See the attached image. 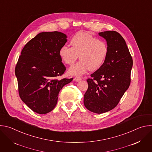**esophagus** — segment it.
<instances>
[{"instance_id":"34e87169","label":"esophagus","mask_w":152,"mask_h":152,"mask_svg":"<svg viewBox=\"0 0 152 152\" xmlns=\"http://www.w3.org/2000/svg\"><path fill=\"white\" fill-rule=\"evenodd\" d=\"M75 79L76 82H79L80 81L81 79H82V77L80 76H75Z\"/></svg>"}]
</instances>
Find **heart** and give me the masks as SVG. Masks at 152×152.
Instances as JSON below:
<instances>
[{
    "label": "heart",
    "instance_id": "heart-1",
    "mask_svg": "<svg viewBox=\"0 0 152 152\" xmlns=\"http://www.w3.org/2000/svg\"><path fill=\"white\" fill-rule=\"evenodd\" d=\"M72 47L63 46L59 55L65 64L72 66L79 56L80 61L71 67L69 73L71 75H80L88 70L95 71L104 63L107 55L106 43L91 35L80 32L70 40Z\"/></svg>",
    "mask_w": 152,
    "mask_h": 152
}]
</instances>
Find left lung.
Masks as SVG:
<instances>
[{
  "instance_id": "left-lung-1",
  "label": "left lung",
  "mask_w": 152,
  "mask_h": 152,
  "mask_svg": "<svg viewBox=\"0 0 152 152\" xmlns=\"http://www.w3.org/2000/svg\"><path fill=\"white\" fill-rule=\"evenodd\" d=\"M107 42V55L102 66L86 80L83 103L89 111L102 114L118 104L131 83L133 60L125 40L117 32H100Z\"/></svg>"
}]
</instances>
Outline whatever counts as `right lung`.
I'll list each match as a JSON object with an SVG mask.
<instances>
[{
	"mask_svg": "<svg viewBox=\"0 0 152 152\" xmlns=\"http://www.w3.org/2000/svg\"><path fill=\"white\" fill-rule=\"evenodd\" d=\"M67 38L60 32H41L21 50L15 68L18 93L35 113L45 114L52 111L60 90L73 80L59 79L66 70L59 52Z\"/></svg>",
	"mask_w": 152,
	"mask_h": 152,
	"instance_id": "add662e5",
	"label": "right lung"
}]
</instances>
